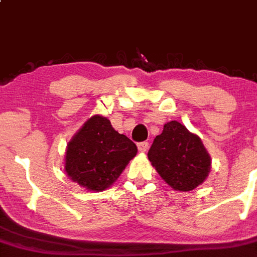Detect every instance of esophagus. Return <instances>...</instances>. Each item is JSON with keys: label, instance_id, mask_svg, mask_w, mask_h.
I'll return each mask as SVG.
<instances>
[{"label": "esophagus", "instance_id": "obj_1", "mask_svg": "<svg viewBox=\"0 0 257 257\" xmlns=\"http://www.w3.org/2000/svg\"><path fill=\"white\" fill-rule=\"evenodd\" d=\"M137 147H139L140 152H146L148 150V142H140L137 144Z\"/></svg>", "mask_w": 257, "mask_h": 257}]
</instances>
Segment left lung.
<instances>
[{"instance_id": "obj_1", "label": "left lung", "mask_w": 257, "mask_h": 257, "mask_svg": "<svg viewBox=\"0 0 257 257\" xmlns=\"http://www.w3.org/2000/svg\"><path fill=\"white\" fill-rule=\"evenodd\" d=\"M147 156L163 181L179 192L200 186L210 172V156L202 140L178 121L163 126Z\"/></svg>"}]
</instances>
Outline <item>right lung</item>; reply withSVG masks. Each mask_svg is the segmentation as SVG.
I'll return each instance as SVG.
<instances>
[{
	"label": "right lung",
	"mask_w": 257,
	"mask_h": 257,
	"mask_svg": "<svg viewBox=\"0 0 257 257\" xmlns=\"http://www.w3.org/2000/svg\"><path fill=\"white\" fill-rule=\"evenodd\" d=\"M136 153V145L118 134L109 118L94 115L68 144L64 169L80 187L101 192L118 178Z\"/></svg>",
	"instance_id": "obj_1"
}]
</instances>
